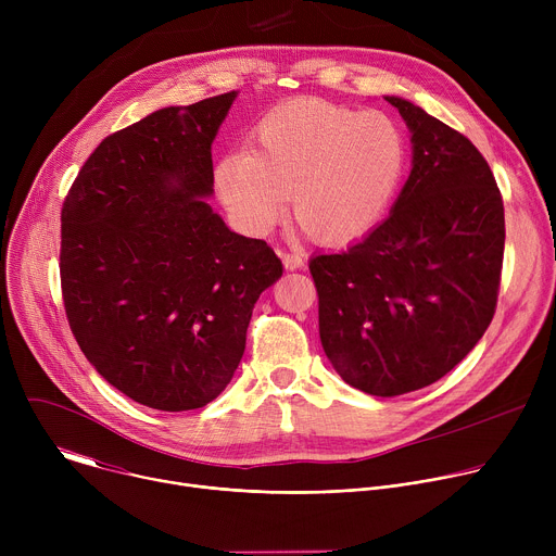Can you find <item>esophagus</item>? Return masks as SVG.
I'll return each mask as SVG.
<instances>
[{"mask_svg":"<svg viewBox=\"0 0 556 556\" xmlns=\"http://www.w3.org/2000/svg\"><path fill=\"white\" fill-rule=\"evenodd\" d=\"M283 266L286 270H299L305 266V260L299 253H283Z\"/></svg>","mask_w":556,"mask_h":556,"instance_id":"34e87169","label":"esophagus"}]
</instances>
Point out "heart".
Returning <instances> with one entry per match:
<instances>
[{"label": "heart", "instance_id": "obj_1", "mask_svg": "<svg viewBox=\"0 0 556 556\" xmlns=\"http://www.w3.org/2000/svg\"><path fill=\"white\" fill-rule=\"evenodd\" d=\"M407 140L384 112H356L319 99L275 108L255 127V144L222 155L215 189L249 232H266L292 213L314 240L350 242L374 228L401 187Z\"/></svg>", "mask_w": 556, "mask_h": 556}]
</instances>
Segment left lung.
<instances>
[{
	"label": "left lung",
	"mask_w": 556,
	"mask_h": 556,
	"mask_svg": "<svg viewBox=\"0 0 556 556\" xmlns=\"http://www.w3.org/2000/svg\"><path fill=\"white\" fill-rule=\"evenodd\" d=\"M412 131L414 165L389 217L343 253L316 255L319 334L339 376L371 395L409 393L448 374L493 321L504 202L464 134L384 97Z\"/></svg>",
	"instance_id": "obj_1"
}]
</instances>
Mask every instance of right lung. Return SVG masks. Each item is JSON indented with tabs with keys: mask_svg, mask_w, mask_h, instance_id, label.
I'll use <instances>...</instances> for the list:
<instances>
[{
	"mask_svg": "<svg viewBox=\"0 0 556 556\" xmlns=\"http://www.w3.org/2000/svg\"><path fill=\"white\" fill-rule=\"evenodd\" d=\"M237 92L157 110L108 136L61 208V292L94 369L131 401L189 412L215 401L281 273L264 240L204 202L211 144Z\"/></svg>",
	"mask_w": 556,
	"mask_h": 556,
	"instance_id": "obj_1",
	"label": "right lung"
}]
</instances>
